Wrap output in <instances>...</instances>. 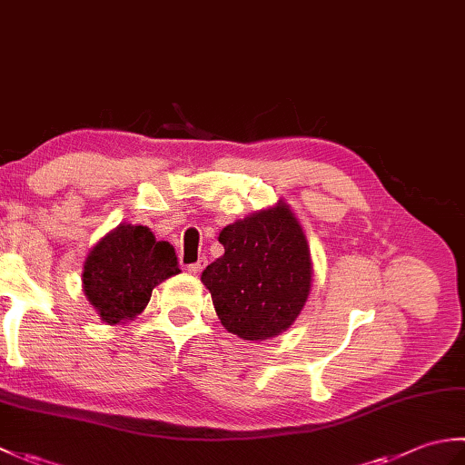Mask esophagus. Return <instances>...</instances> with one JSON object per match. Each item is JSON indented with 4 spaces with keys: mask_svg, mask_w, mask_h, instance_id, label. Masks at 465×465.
<instances>
[{
    "mask_svg": "<svg viewBox=\"0 0 465 465\" xmlns=\"http://www.w3.org/2000/svg\"><path fill=\"white\" fill-rule=\"evenodd\" d=\"M205 265H207V260H205V258H200V260H197L195 263H190V265H187V273H192V275H200V273H202V270L205 268Z\"/></svg>",
    "mask_w": 465,
    "mask_h": 465,
    "instance_id": "34e87169",
    "label": "esophagus"
}]
</instances>
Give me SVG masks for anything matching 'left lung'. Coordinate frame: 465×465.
<instances>
[{"label": "left lung", "instance_id": "8db88e82", "mask_svg": "<svg viewBox=\"0 0 465 465\" xmlns=\"http://www.w3.org/2000/svg\"><path fill=\"white\" fill-rule=\"evenodd\" d=\"M223 255L207 265L202 283L223 328L242 340L275 338L298 320L312 292L308 238L292 207H272L220 232Z\"/></svg>", "mask_w": 465, "mask_h": 465}]
</instances>
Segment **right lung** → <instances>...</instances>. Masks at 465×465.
Here are the masks:
<instances>
[{
    "label": "right lung",
    "mask_w": 465,
    "mask_h": 465,
    "mask_svg": "<svg viewBox=\"0 0 465 465\" xmlns=\"http://www.w3.org/2000/svg\"><path fill=\"white\" fill-rule=\"evenodd\" d=\"M180 273L173 248L155 242L147 225L120 223L87 253L82 285L87 302L107 325H120L140 315L152 292Z\"/></svg>",
    "instance_id": "add662e5"
}]
</instances>
